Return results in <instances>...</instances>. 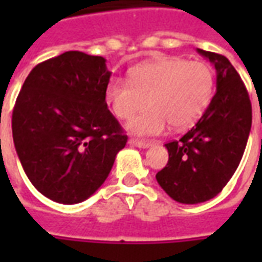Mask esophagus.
<instances>
[{"label":"esophagus","mask_w":262,"mask_h":262,"mask_svg":"<svg viewBox=\"0 0 262 262\" xmlns=\"http://www.w3.org/2000/svg\"><path fill=\"white\" fill-rule=\"evenodd\" d=\"M129 143H130L132 146H136V147L139 148H147L151 146V143L150 142H143V140H139V139H130Z\"/></svg>","instance_id":"1"}]
</instances>
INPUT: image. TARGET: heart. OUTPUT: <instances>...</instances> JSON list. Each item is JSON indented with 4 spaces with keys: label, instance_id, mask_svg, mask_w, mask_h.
I'll list each match as a JSON object with an SVG mask.
<instances>
[{
    "label": "heart",
    "instance_id": "heart-1",
    "mask_svg": "<svg viewBox=\"0 0 262 262\" xmlns=\"http://www.w3.org/2000/svg\"><path fill=\"white\" fill-rule=\"evenodd\" d=\"M213 86L214 73L208 63L163 57L133 67L129 82L111 81L105 99L119 119L138 112L147 100L150 109L132 117L126 129L140 136H156L167 123L174 130L191 127L208 108Z\"/></svg>",
    "mask_w": 262,
    "mask_h": 262
}]
</instances>
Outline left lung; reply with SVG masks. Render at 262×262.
<instances>
[{
  "label": "left lung",
  "instance_id": "obj_1",
  "mask_svg": "<svg viewBox=\"0 0 262 262\" xmlns=\"http://www.w3.org/2000/svg\"><path fill=\"white\" fill-rule=\"evenodd\" d=\"M216 69V94L191 130L165 144L168 163L157 182L180 203H201L225 188L242 161L251 130V102L225 56L198 49Z\"/></svg>",
  "mask_w": 262,
  "mask_h": 262
}]
</instances>
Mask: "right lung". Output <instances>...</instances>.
I'll use <instances>...</instances> for the list:
<instances>
[{
	"instance_id": "right-lung-1",
	"label": "right lung",
	"mask_w": 262,
	"mask_h": 262,
	"mask_svg": "<svg viewBox=\"0 0 262 262\" xmlns=\"http://www.w3.org/2000/svg\"><path fill=\"white\" fill-rule=\"evenodd\" d=\"M105 61L66 52L32 70L16 98L15 150L32 185L54 202L88 199L127 142L105 101Z\"/></svg>"
}]
</instances>
